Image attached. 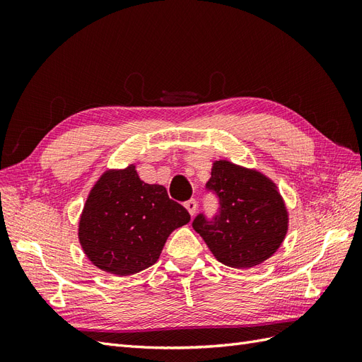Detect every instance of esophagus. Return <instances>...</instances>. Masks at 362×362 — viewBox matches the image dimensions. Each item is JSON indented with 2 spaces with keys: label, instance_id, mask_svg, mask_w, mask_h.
Listing matches in <instances>:
<instances>
[{
  "label": "esophagus",
  "instance_id": "34e87169",
  "mask_svg": "<svg viewBox=\"0 0 362 362\" xmlns=\"http://www.w3.org/2000/svg\"><path fill=\"white\" fill-rule=\"evenodd\" d=\"M184 206L187 208V211L190 213V216H192V217L196 214V210H198V204H196V201H194V199L187 201V202L184 204Z\"/></svg>",
  "mask_w": 362,
  "mask_h": 362
}]
</instances>
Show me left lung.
Returning <instances> with one entry per match:
<instances>
[{
    "label": "left lung",
    "instance_id": "obj_1",
    "mask_svg": "<svg viewBox=\"0 0 362 362\" xmlns=\"http://www.w3.org/2000/svg\"><path fill=\"white\" fill-rule=\"evenodd\" d=\"M206 187L217 193L221 211L193 228L217 261L234 269L255 267L281 247L288 231V210L276 184L257 169L216 160Z\"/></svg>",
    "mask_w": 362,
    "mask_h": 362
}]
</instances>
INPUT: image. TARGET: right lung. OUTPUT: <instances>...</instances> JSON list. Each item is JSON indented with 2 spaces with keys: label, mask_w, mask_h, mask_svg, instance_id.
<instances>
[{
  "label": "right lung",
  "mask_w": 362,
  "mask_h": 362,
  "mask_svg": "<svg viewBox=\"0 0 362 362\" xmlns=\"http://www.w3.org/2000/svg\"><path fill=\"white\" fill-rule=\"evenodd\" d=\"M190 214L160 184L141 181L136 164L107 169L93 184L78 222L81 249L93 266L116 276L156 264L168 237Z\"/></svg>",
  "instance_id": "1"
}]
</instances>
